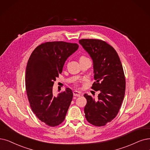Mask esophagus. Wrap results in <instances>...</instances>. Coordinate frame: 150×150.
I'll list each match as a JSON object with an SVG mask.
<instances>
[{"mask_svg": "<svg viewBox=\"0 0 150 150\" xmlns=\"http://www.w3.org/2000/svg\"><path fill=\"white\" fill-rule=\"evenodd\" d=\"M73 95L74 97H79V96L81 95V92H78V91H74Z\"/></svg>", "mask_w": 150, "mask_h": 150, "instance_id": "obj_1", "label": "esophagus"}]
</instances>
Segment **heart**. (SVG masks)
Here are the masks:
<instances>
[{
    "instance_id": "obj_1",
    "label": "heart",
    "mask_w": 150,
    "mask_h": 150,
    "mask_svg": "<svg viewBox=\"0 0 150 150\" xmlns=\"http://www.w3.org/2000/svg\"><path fill=\"white\" fill-rule=\"evenodd\" d=\"M86 59H89V58H87V57L84 56V55H82V56H81V57H80V58H79V61H80V62H81V61H83V60H86ZM74 86H75L76 87H77V81L74 82Z\"/></svg>"
}]
</instances>
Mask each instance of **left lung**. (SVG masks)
<instances>
[{
	"instance_id": "left-lung-1",
	"label": "left lung",
	"mask_w": 150,
	"mask_h": 150,
	"mask_svg": "<svg viewBox=\"0 0 150 150\" xmlns=\"http://www.w3.org/2000/svg\"><path fill=\"white\" fill-rule=\"evenodd\" d=\"M91 57L94 79L92 88L98 91V98L84 95L87 121L95 126H104L116 117L125 91V78L120 59L114 48L106 42L93 39L79 40Z\"/></svg>"
}]
</instances>
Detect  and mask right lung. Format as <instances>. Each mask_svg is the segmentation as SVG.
<instances>
[{"label":"right lung","mask_w":150,"mask_h":150,"mask_svg":"<svg viewBox=\"0 0 150 150\" xmlns=\"http://www.w3.org/2000/svg\"><path fill=\"white\" fill-rule=\"evenodd\" d=\"M78 47L76 43L47 42L35 48L29 58L26 89L29 105L36 117L49 126L55 127L64 121L73 99L69 88L57 97L52 91L65 61Z\"/></svg>","instance_id":"obj_1"}]
</instances>
